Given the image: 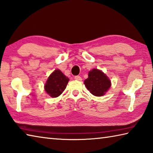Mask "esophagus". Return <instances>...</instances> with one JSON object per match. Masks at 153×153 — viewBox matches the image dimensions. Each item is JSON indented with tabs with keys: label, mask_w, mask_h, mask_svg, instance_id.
<instances>
[{
	"label": "esophagus",
	"mask_w": 153,
	"mask_h": 153,
	"mask_svg": "<svg viewBox=\"0 0 153 153\" xmlns=\"http://www.w3.org/2000/svg\"><path fill=\"white\" fill-rule=\"evenodd\" d=\"M75 79L76 80H78V81H81L82 80V77H80L79 76H75Z\"/></svg>",
	"instance_id": "esophagus-1"
}]
</instances>
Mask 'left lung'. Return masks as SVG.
I'll list each match as a JSON object with an SVG mask.
<instances>
[{"mask_svg": "<svg viewBox=\"0 0 153 153\" xmlns=\"http://www.w3.org/2000/svg\"><path fill=\"white\" fill-rule=\"evenodd\" d=\"M84 84L91 94L96 96H102L109 90L111 82L108 77L98 69H94L88 74Z\"/></svg>", "mask_w": 153, "mask_h": 153, "instance_id": "8db88e82", "label": "left lung"}]
</instances>
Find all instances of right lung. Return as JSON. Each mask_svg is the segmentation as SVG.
Instances as JSON below:
<instances>
[{"label":"right lung","instance_id":"right-lung-1","mask_svg":"<svg viewBox=\"0 0 153 153\" xmlns=\"http://www.w3.org/2000/svg\"><path fill=\"white\" fill-rule=\"evenodd\" d=\"M68 82V77L59 69H56L49 77L45 85V90L50 96L56 98L64 91Z\"/></svg>","mask_w":153,"mask_h":153}]
</instances>
